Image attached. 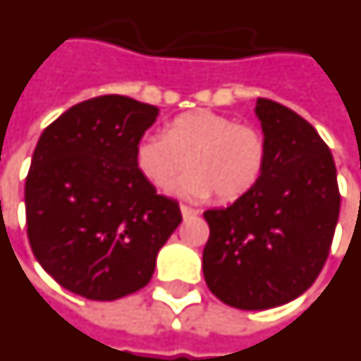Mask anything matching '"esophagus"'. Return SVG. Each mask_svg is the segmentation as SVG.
Returning <instances> with one entry per match:
<instances>
[{
    "instance_id": "1",
    "label": "esophagus",
    "mask_w": 361,
    "mask_h": 361,
    "mask_svg": "<svg viewBox=\"0 0 361 361\" xmlns=\"http://www.w3.org/2000/svg\"><path fill=\"white\" fill-rule=\"evenodd\" d=\"M180 210H181V216H183V218H191V216L199 214V210H197V208L185 207V204H181Z\"/></svg>"
}]
</instances>
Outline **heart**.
<instances>
[{"label":"heart","instance_id":"obj_1","mask_svg":"<svg viewBox=\"0 0 361 361\" xmlns=\"http://www.w3.org/2000/svg\"><path fill=\"white\" fill-rule=\"evenodd\" d=\"M135 162L154 188L166 191L189 168L178 193L191 199H239L255 188L266 162V140L255 126L239 124L226 114L195 111L180 114L166 133L145 135Z\"/></svg>","mask_w":361,"mask_h":361}]
</instances>
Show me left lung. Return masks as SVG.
Returning <instances> with one entry per match:
<instances>
[{
  "label": "left lung",
  "mask_w": 361,
  "mask_h": 361,
  "mask_svg": "<svg viewBox=\"0 0 361 361\" xmlns=\"http://www.w3.org/2000/svg\"><path fill=\"white\" fill-rule=\"evenodd\" d=\"M266 162L255 188L207 210L208 289L239 310H268L316 281L337 228L341 193L329 147L316 128L271 99L256 101Z\"/></svg>",
  "instance_id": "8db88e82"
}]
</instances>
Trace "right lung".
I'll return each mask as SVG.
<instances>
[{
	"label": "right lung",
	"instance_id": "right-lung-1",
	"mask_svg": "<svg viewBox=\"0 0 361 361\" xmlns=\"http://www.w3.org/2000/svg\"><path fill=\"white\" fill-rule=\"evenodd\" d=\"M159 109L124 95L71 106L39 135L24 185L26 231L42 268L74 295L116 300L151 281L180 226L135 153Z\"/></svg>",
	"mask_w": 361,
	"mask_h": 361
}]
</instances>
